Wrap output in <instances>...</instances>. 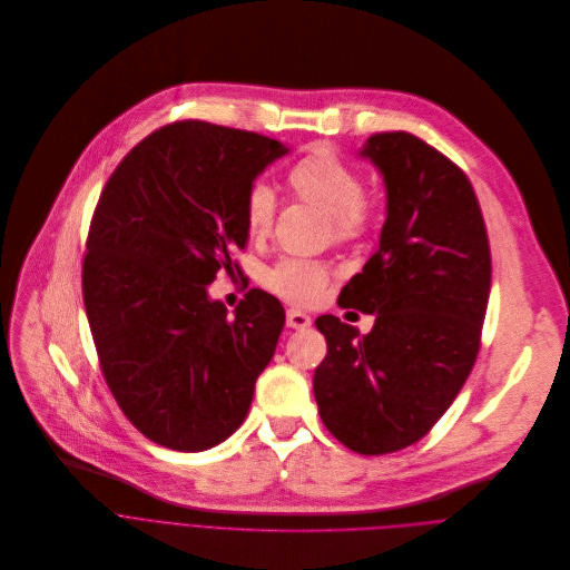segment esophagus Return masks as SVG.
Listing matches in <instances>:
<instances>
[{
  "label": "esophagus",
  "mask_w": 570,
  "mask_h": 570,
  "mask_svg": "<svg viewBox=\"0 0 570 570\" xmlns=\"http://www.w3.org/2000/svg\"><path fill=\"white\" fill-rule=\"evenodd\" d=\"M286 324L291 328H308L311 326V317L297 308H288L286 311Z\"/></svg>",
  "instance_id": "1"
}]
</instances>
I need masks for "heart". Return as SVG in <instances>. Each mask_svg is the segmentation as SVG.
I'll list each match as a JSON object with an SVG mask.
<instances>
[{
	"label": "heart",
	"instance_id": "b5f03b06",
	"mask_svg": "<svg viewBox=\"0 0 570 570\" xmlns=\"http://www.w3.org/2000/svg\"><path fill=\"white\" fill-rule=\"evenodd\" d=\"M288 187L299 202H306L328 217L331 237L337 244L355 242L375 224V204L364 195L357 169L326 149L302 156L288 169ZM277 202L273 187L255 180L244 197V224L253 239H266L273 230ZM333 271L326 262L306 257H282L264 273V286L293 304H313L328 286Z\"/></svg>",
	"mask_w": 570,
	"mask_h": 570
}]
</instances>
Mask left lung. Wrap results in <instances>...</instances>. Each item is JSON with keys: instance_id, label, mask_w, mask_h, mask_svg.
I'll use <instances>...</instances> for the list:
<instances>
[{"instance_id": "8db88e82", "label": "left lung", "mask_w": 570, "mask_h": 570, "mask_svg": "<svg viewBox=\"0 0 570 570\" xmlns=\"http://www.w3.org/2000/svg\"><path fill=\"white\" fill-rule=\"evenodd\" d=\"M383 171L381 246L337 304L375 315L360 335L335 315L315 326L326 355L313 392L326 430L377 456L421 441L459 396L476 362L492 259L465 171L407 131L373 134L362 149Z\"/></svg>"}]
</instances>
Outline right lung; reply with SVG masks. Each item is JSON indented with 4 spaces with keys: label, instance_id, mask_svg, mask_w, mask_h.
Returning a JSON list of instances; mask_svg holds the SVG:
<instances>
[{
    "label": "right lung",
    "instance_id": "1",
    "mask_svg": "<svg viewBox=\"0 0 570 570\" xmlns=\"http://www.w3.org/2000/svg\"><path fill=\"white\" fill-rule=\"evenodd\" d=\"M286 151L255 131L180 120L142 138L102 187L82 262L85 311L109 392L163 448L226 441L275 353L279 299L253 288L228 317L208 284L246 246L248 187Z\"/></svg>",
    "mask_w": 570,
    "mask_h": 570
}]
</instances>
